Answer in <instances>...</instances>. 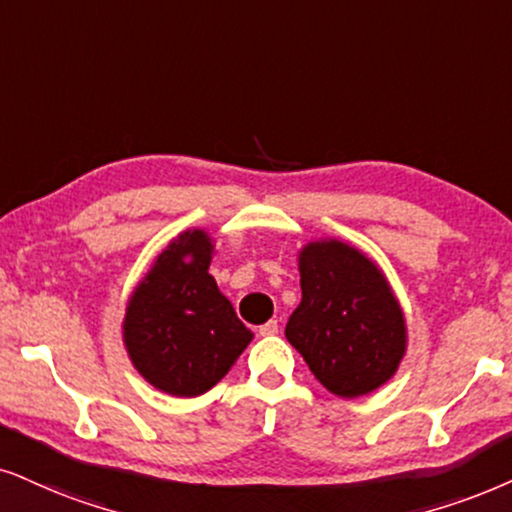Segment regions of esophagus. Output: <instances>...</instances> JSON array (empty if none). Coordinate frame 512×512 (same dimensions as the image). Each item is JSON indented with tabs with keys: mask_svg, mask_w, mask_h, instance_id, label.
Here are the masks:
<instances>
[{
	"mask_svg": "<svg viewBox=\"0 0 512 512\" xmlns=\"http://www.w3.org/2000/svg\"><path fill=\"white\" fill-rule=\"evenodd\" d=\"M276 333H278V321H267L260 326V335H264V338H267V335H276Z\"/></svg>",
	"mask_w": 512,
	"mask_h": 512,
	"instance_id": "34e87169",
	"label": "esophagus"
}]
</instances>
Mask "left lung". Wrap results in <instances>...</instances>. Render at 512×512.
Segmentation results:
<instances>
[{
    "label": "left lung",
    "instance_id": "1",
    "mask_svg": "<svg viewBox=\"0 0 512 512\" xmlns=\"http://www.w3.org/2000/svg\"><path fill=\"white\" fill-rule=\"evenodd\" d=\"M300 288L286 338L314 378L345 399L385 385L404 359L406 321L378 264L335 238L307 243Z\"/></svg>",
    "mask_w": 512,
    "mask_h": 512
}]
</instances>
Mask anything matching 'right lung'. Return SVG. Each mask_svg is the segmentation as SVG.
Masks as SVG:
<instances>
[{
    "instance_id": "add662e5",
    "label": "right lung",
    "mask_w": 512,
    "mask_h": 512,
    "mask_svg": "<svg viewBox=\"0 0 512 512\" xmlns=\"http://www.w3.org/2000/svg\"><path fill=\"white\" fill-rule=\"evenodd\" d=\"M212 250L203 229L179 234L127 302L122 340L129 359L146 383L172 397L208 392L252 340L208 274Z\"/></svg>"
}]
</instances>
